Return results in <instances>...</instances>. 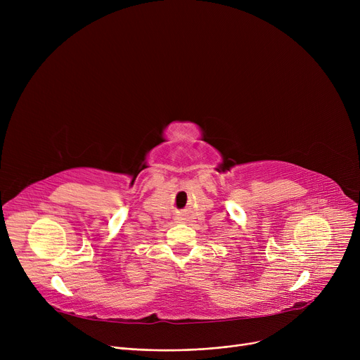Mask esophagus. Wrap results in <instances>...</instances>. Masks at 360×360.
<instances>
[{
	"label": "esophagus",
	"mask_w": 360,
	"mask_h": 360,
	"mask_svg": "<svg viewBox=\"0 0 360 360\" xmlns=\"http://www.w3.org/2000/svg\"><path fill=\"white\" fill-rule=\"evenodd\" d=\"M178 220H181V219H178Z\"/></svg>",
	"instance_id": "obj_1"
}]
</instances>
